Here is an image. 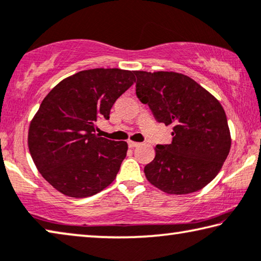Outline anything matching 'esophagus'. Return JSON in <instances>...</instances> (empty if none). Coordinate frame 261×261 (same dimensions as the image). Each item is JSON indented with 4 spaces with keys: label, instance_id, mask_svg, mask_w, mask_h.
Here are the masks:
<instances>
[{
    "label": "esophagus",
    "instance_id": "esophagus-1",
    "mask_svg": "<svg viewBox=\"0 0 261 261\" xmlns=\"http://www.w3.org/2000/svg\"><path fill=\"white\" fill-rule=\"evenodd\" d=\"M127 145H129L130 148H134V147L139 146V143H136V142H132V140H129V142H127Z\"/></svg>",
    "mask_w": 261,
    "mask_h": 261
}]
</instances>
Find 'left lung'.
I'll return each mask as SVG.
<instances>
[{
  "instance_id": "left-lung-1",
  "label": "left lung",
  "mask_w": 261,
  "mask_h": 261,
  "mask_svg": "<svg viewBox=\"0 0 261 261\" xmlns=\"http://www.w3.org/2000/svg\"><path fill=\"white\" fill-rule=\"evenodd\" d=\"M136 94L154 118L173 125L168 145H156L144 168L148 182L164 193L197 192L215 179L231 147L225 111L214 95L176 72L135 71Z\"/></svg>"
}]
</instances>
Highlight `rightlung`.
Masks as SVG:
<instances>
[{
	"mask_svg": "<svg viewBox=\"0 0 261 261\" xmlns=\"http://www.w3.org/2000/svg\"><path fill=\"white\" fill-rule=\"evenodd\" d=\"M136 81L135 71L94 68L53 87L31 119L28 146L37 169L58 192L92 196L116 179L126 156V142L96 134L111 107Z\"/></svg>",
	"mask_w": 261,
	"mask_h": 261,
	"instance_id": "add662e5",
	"label": "right lung"
}]
</instances>
